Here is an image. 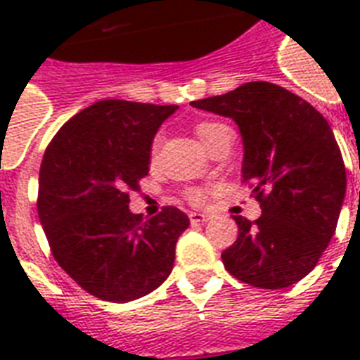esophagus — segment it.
<instances>
[{
	"label": "esophagus",
	"instance_id": "1",
	"mask_svg": "<svg viewBox=\"0 0 360 360\" xmlns=\"http://www.w3.org/2000/svg\"><path fill=\"white\" fill-rule=\"evenodd\" d=\"M188 217H191L192 224H203V222L211 220V214H205V213H191Z\"/></svg>",
	"mask_w": 360,
	"mask_h": 360
}]
</instances>
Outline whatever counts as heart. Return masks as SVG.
<instances>
[{
	"label": "heart",
	"instance_id": "heart-1",
	"mask_svg": "<svg viewBox=\"0 0 360 360\" xmlns=\"http://www.w3.org/2000/svg\"><path fill=\"white\" fill-rule=\"evenodd\" d=\"M220 124L217 123H198L196 124V134L198 138L202 140V143L205 141V138H207L211 132H213L214 129H219ZM186 196H188V200H191L192 203H202L203 200H205V194H203V191H200V188H191V191L186 192Z\"/></svg>",
	"mask_w": 360,
	"mask_h": 360
}]
</instances>
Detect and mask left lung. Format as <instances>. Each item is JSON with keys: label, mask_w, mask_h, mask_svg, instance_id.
Returning a JSON list of instances; mask_svg holds the SVG:
<instances>
[{"label": "left lung", "mask_w": 360, "mask_h": 360, "mask_svg": "<svg viewBox=\"0 0 360 360\" xmlns=\"http://www.w3.org/2000/svg\"><path fill=\"white\" fill-rule=\"evenodd\" d=\"M191 104L236 121L245 151L240 177L262 205L256 222L233 217L239 236L222 252L224 267L263 290L304 278L335 236L346 198V166L327 120L269 82Z\"/></svg>", "instance_id": "8db88e82"}]
</instances>
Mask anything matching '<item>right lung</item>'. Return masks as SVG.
<instances>
[{
  "mask_svg": "<svg viewBox=\"0 0 360 360\" xmlns=\"http://www.w3.org/2000/svg\"><path fill=\"white\" fill-rule=\"evenodd\" d=\"M179 106L98 101L58 130L42 157L39 219L59 267L91 295L136 301L168 278L191 220L164 207L130 213L129 192L149 172L153 138Z\"/></svg>",
  "mask_w": 360,
  "mask_h": 360,
  "instance_id": "right-lung-1",
  "label": "right lung"
}]
</instances>
